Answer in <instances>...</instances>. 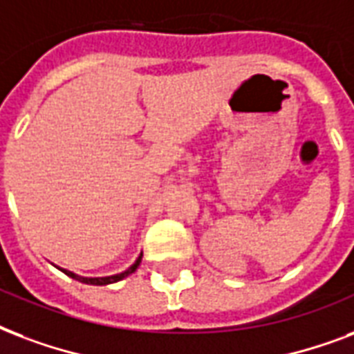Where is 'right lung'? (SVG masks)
<instances>
[{"instance_id":"obj_1","label":"right lung","mask_w":354,"mask_h":354,"mask_svg":"<svg viewBox=\"0 0 354 354\" xmlns=\"http://www.w3.org/2000/svg\"><path fill=\"white\" fill-rule=\"evenodd\" d=\"M140 262H142V253H140V257L136 260H134V264L131 266V268H127L125 271H122V273H116V275H109V277H81L77 275V273H73V271L70 270H64V268H59L62 273H66L68 277H72V279H75V281L79 282H84V284H94V286H106V284H112V282H118L122 281V279H125V277H129L131 273H134L136 271V268L140 266Z\"/></svg>"}]
</instances>
